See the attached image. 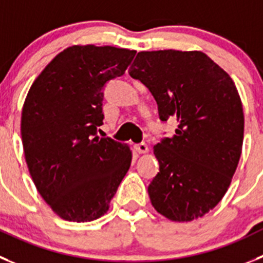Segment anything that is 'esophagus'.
<instances>
[{
	"label": "esophagus",
	"mask_w": 263,
	"mask_h": 263,
	"mask_svg": "<svg viewBox=\"0 0 263 263\" xmlns=\"http://www.w3.org/2000/svg\"><path fill=\"white\" fill-rule=\"evenodd\" d=\"M135 149H136L137 153H140V154H145V153H148V152H149L148 145H146L145 143L136 144V145H135Z\"/></svg>",
	"instance_id": "34e87169"
}]
</instances>
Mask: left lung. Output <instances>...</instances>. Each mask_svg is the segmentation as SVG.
Returning <instances> with one entry per match:
<instances>
[{
    "instance_id": "8db88e82",
    "label": "left lung",
    "mask_w": 263,
    "mask_h": 263,
    "mask_svg": "<svg viewBox=\"0 0 263 263\" xmlns=\"http://www.w3.org/2000/svg\"><path fill=\"white\" fill-rule=\"evenodd\" d=\"M129 75L145 84L163 122L178 128L154 146L159 173L148 187L152 205L174 222L214 209L236 171L244 112L234 80L198 50L139 51Z\"/></svg>"
}]
</instances>
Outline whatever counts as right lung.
<instances>
[{"instance_id":"add662e5","label":"right lung","mask_w":263,"mask_h":263,"mask_svg":"<svg viewBox=\"0 0 263 263\" xmlns=\"http://www.w3.org/2000/svg\"><path fill=\"white\" fill-rule=\"evenodd\" d=\"M136 50L72 45L58 53L29 88L21 134L29 174L46 203L68 222L107 213L128 171L127 144L97 136L104 85L122 76Z\"/></svg>"}]
</instances>
